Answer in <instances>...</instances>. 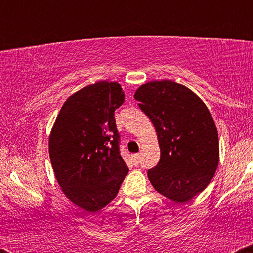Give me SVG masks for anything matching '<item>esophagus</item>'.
Returning a JSON list of instances; mask_svg holds the SVG:
<instances>
[{
  "mask_svg": "<svg viewBox=\"0 0 253 253\" xmlns=\"http://www.w3.org/2000/svg\"><path fill=\"white\" fill-rule=\"evenodd\" d=\"M133 159H134L135 164H138L139 162H140V155H139V153H135V155H133Z\"/></svg>",
  "mask_w": 253,
  "mask_h": 253,
  "instance_id": "esophagus-1",
  "label": "esophagus"
}]
</instances>
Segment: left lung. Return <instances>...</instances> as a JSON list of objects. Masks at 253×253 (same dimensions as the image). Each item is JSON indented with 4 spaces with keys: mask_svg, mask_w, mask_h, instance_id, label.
Instances as JSON below:
<instances>
[{
    "mask_svg": "<svg viewBox=\"0 0 253 253\" xmlns=\"http://www.w3.org/2000/svg\"><path fill=\"white\" fill-rule=\"evenodd\" d=\"M134 98L152 121L161 159L147 171L159 194L184 203L206 189L219 164V136L213 117L195 92L173 81H151Z\"/></svg>",
    "mask_w": 253,
    "mask_h": 253,
    "instance_id": "8db88e82",
    "label": "left lung"
}]
</instances>
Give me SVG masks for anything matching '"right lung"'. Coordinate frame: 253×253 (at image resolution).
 Here are the masks:
<instances>
[{
	"instance_id": "1",
	"label": "right lung",
	"mask_w": 253,
	"mask_h": 253,
	"mask_svg": "<svg viewBox=\"0 0 253 253\" xmlns=\"http://www.w3.org/2000/svg\"><path fill=\"white\" fill-rule=\"evenodd\" d=\"M124 101L120 84L100 81L72 94L52 127L48 152L58 184L72 203L90 213L118 195L128 173L114 118Z\"/></svg>"
}]
</instances>
